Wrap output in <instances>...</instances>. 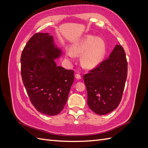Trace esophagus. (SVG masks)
I'll list each match as a JSON object with an SVG mask.
<instances>
[{
    "label": "esophagus",
    "mask_w": 148,
    "mask_h": 148,
    "mask_svg": "<svg viewBox=\"0 0 148 148\" xmlns=\"http://www.w3.org/2000/svg\"><path fill=\"white\" fill-rule=\"evenodd\" d=\"M75 77L77 79H81V75L79 74H75Z\"/></svg>",
    "instance_id": "1"
}]
</instances>
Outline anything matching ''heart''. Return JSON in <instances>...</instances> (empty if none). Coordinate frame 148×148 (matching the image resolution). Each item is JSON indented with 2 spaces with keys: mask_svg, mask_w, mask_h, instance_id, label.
<instances>
[{
  "mask_svg": "<svg viewBox=\"0 0 148 148\" xmlns=\"http://www.w3.org/2000/svg\"><path fill=\"white\" fill-rule=\"evenodd\" d=\"M105 52L104 41L99 37L92 35L86 36L75 43L73 50L66 51V56L69 59H74L75 54H82V64L88 68L94 67L100 62Z\"/></svg>",
  "mask_w": 148,
  "mask_h": 148,
  "instance_id": "obj_1",
  "label": "heart"
}]
</instances>
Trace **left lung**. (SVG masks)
Here are the masks:
<instances>
[{
  "label": "left lung",
  "instance_id": "1",
  "mask_svg": "<svg viewBox=\"0 0 148 148\" xmlns=\"http://www.w3.org/2000/svg\"><path fill=\"white\" fill-rule=\"evenodd\" d=\"M127 75V62L121 45L115 47L107 59L83 78L87 89L88 105L98 115H105L117 108Z\"/></svg>",
  "mask_w": 148,
  "mask_h": 148
}]
</instances>
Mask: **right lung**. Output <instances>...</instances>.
I'll return each mask as SVG.
<instances>
[{
  "mask_svg": "<svg viewBox=\"0 0 148 148\" xmlns=\"http://www.w3.org/2000/svg\"><path fill=\"white\" fill-rule=\"evenodd\" d=\"M61 55L52 36L37 33L27 42L21 57V73L30 101L47 115L62 110L74 79V71L57 66L54 60Z\"/></svg>",
  "mask_w": 148,
  "mask_h": 148,
  "instance_id": "add662e5",
  "label": "right lung"
}]
</instances>
